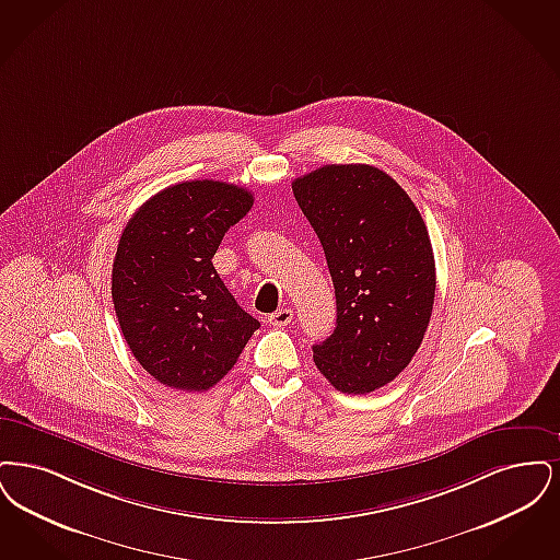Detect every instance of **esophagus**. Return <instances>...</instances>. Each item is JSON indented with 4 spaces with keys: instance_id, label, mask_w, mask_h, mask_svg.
Instances as JSON below:
<instances>
[{
    "instance_id": "esophagus-1",
    "label": "esophagus",
    "mask_w": 560,
    "mask_h": 560,
    "mask_svg": "<svg viewBox=\"0 0 560 560\" xmlns=\"http://www.w3.org/2000/svg\"><path fill=\"white\" fill-rule=\"evenodd\" d=\"M292 319V310H278V312H273L271 316L268 317L269 324L271 326H289Z\"/></svg>"
}]
</instances>
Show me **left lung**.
Instances as JSON below:
<instances>
[{
	"label": "left lung",
	"mask_w": 560,
	"mask_h": 560,
	"mask_svg": "<svg viewBox=\"0 0 560 560\" xmlns=\"http://www.w3.org/2000/svg\"><path fill=\"white\" fill-rule=\"evenodd\" d=\"M324 248L337 328L314 345L335 389L365 395L412 362L435 301L433 246L412 198L372 165H324L292 182Z\"/></svg>",
	"instance_id": "left-lung-1"
}]
</instances>
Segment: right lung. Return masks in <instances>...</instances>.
<instances>
[{"instance_id":"obj_1","label":"right lung","mask_w":560,"mask_h":560,"mask_svg":"<svg viewBox=\"0 0 560 560\" xmlns=\"http://www.w3.org/2000/svg\"><path fill=\"white\" fill-rule=\"evenodd\" d=\"M250 207L246 188L192 179L152 196L122 230L115 314L133 358L165 387L211 389L259 328L213 268L223 234Z\"/></svg>"}]
</instances>
